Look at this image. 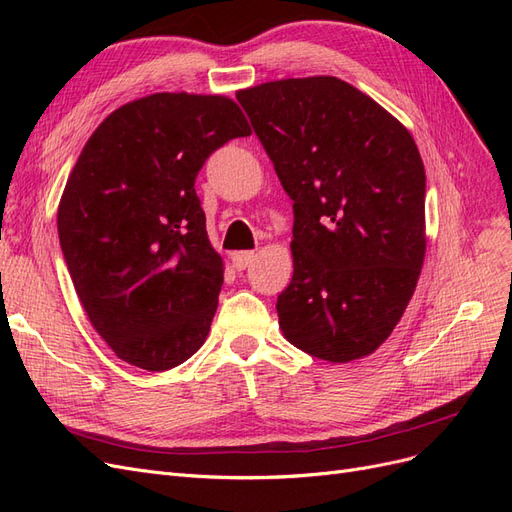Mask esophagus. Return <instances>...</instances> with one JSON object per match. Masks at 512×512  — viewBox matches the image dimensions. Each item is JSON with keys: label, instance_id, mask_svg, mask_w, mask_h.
I'll return each instance as SVG.
<instances>
[{"label": "esophagus", "instance_id": "obj_1", "mask_svg": "<svg viewBox=\"0 0 512 512\" xmlns=\"http://www.w3.org/2000/svg\"><path fill=\"white\" fill-rule=\"evenodd\" d=\"M230 258H232V265H235V269L243 271V269H247V267L252 265L256 254L254 252H235Z\"/></svg>", "mask_w": 512, "mask_h": 512}]
</instances>
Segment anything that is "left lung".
I'll return each instance as SVG.
<instances>
[{
  "label": "left lung",
  "instance_id": "1",
  "mask_svg": "<svg viewBox=\"0 0 512 512\" xmlns=\"http://www.w3.org/2000/svg\"><path fill=\"white\" fill-rule=\"evenodd\" d=\"M239 104L292 198L284 337L322 361L374 352L425 260V168L412 134L335 76L241 89Z\"/></svg>",
  "mask_w": 512,
  "mask_h": 512
}]
</instances>
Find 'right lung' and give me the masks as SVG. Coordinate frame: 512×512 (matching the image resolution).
<instances>
[{
    "label": "right lung",
    "mask_w": 512,
    "mask_h": 512,
    "mask_svg": "<svg viewBox=\"0 0 512 512\" xmlns=\"http://www.w3.org/2000/svg\"><path fill=\"white\" fill-rule=\"evenodd\" d=\"M252 134L224 96L153 94L89 136L57 211L76 294L121 361L177 367L205 344L224 284L194 181L215 149Z\"/></svg>",
    "instance_id": "right-lung-1"
}]
</instances>
